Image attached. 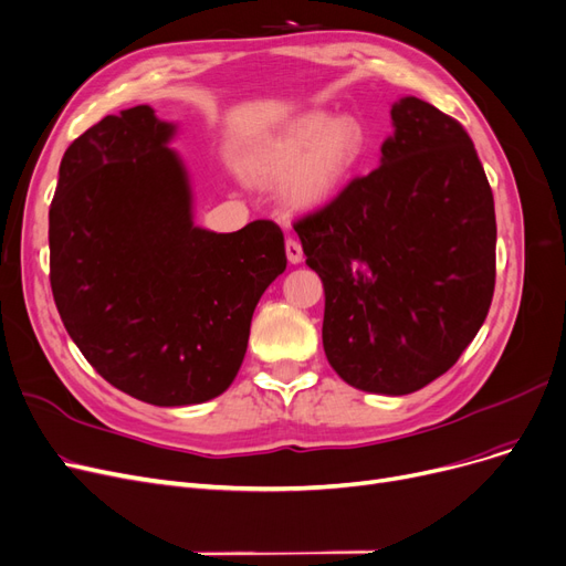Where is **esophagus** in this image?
Instances as JSON below:
<instances>
[{
    "mask_svg": "<svg viewBox=\"0 0 566 566\" xmlns=\"http://www.w3.org/2000/svg\"><path fill=\"white\" fill-rule=\"evenodd\" d=\"M286 259H289V263H293V265L303 261V248H301L298 240H293V238L286 240Z\"/></svg>",
    "mask_w": 566,
    "mask_h": 566,
    "instance_id": "34e87169",
    "label": "esophagus"
}]
</instances>
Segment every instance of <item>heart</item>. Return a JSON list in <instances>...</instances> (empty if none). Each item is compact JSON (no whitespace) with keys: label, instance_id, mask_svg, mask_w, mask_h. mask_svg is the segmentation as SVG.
<instances>
[{"label":"heart","instance_id":"b5f03b06","mask_svg":"<svg viewBox=\"0 0 566 566\" xmlns=\"http://www.w3.org/2000/svg\"><path fill=\"white\" fill-rule=\"evenodd\" d=\"M365 132L352 115L310 111L263 140L250 155L252 176L282 185L284 201L298 210L326 206L358 164Z\"/></svg>","mask_w":566,"mask_h":566}]
</instances>
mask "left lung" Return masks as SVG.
<instances>
[{"label":"left lung","mask_w":566,"mask_h":566,"mask_svg":"<svg viewBox=\"0 0 566 566\" xmlns=\"http://www.w3.org/2000/svg\"><path fill=\"white\" fill-rule=\"evenodd\" d=\"M379 168L293 227L324 282V352L349 386L407 396L444 375L495 291V201L474 143L400 96Z\"/></svg>","instance_id":"left-lung-1"}]
</instances>
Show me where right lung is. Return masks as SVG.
<instances>
[{
  "mask_svg": "<svg viewBox=\"0 0 566 566\" xmlns=\"http://www.w3.org/2000/svg\"><path fill=\"white\" fill-rule=\"evenodd\" d=\"M178 125L134 106L69 145L48 214L51 286L66 333L127 396L208 402L233 384L252 314L284 273L277 224H193V189L168 147Z\"/></svg>",
  "mask_w": 566,
  "mask_h": 566,
  "instance_id": "right-lung-1",
  "label": "right lung"
}]
</instances>
